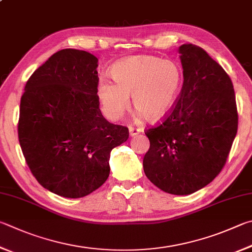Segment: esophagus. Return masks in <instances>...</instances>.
<instances>
[{
  "label": "esophagus",
  "instance_id": "esophagus-1",
  "mask_svg": "<svg viewBox=\"0 0 252 252\" xmlns=\"http://www.w3.org/2000/svg\"><path fill=\"white\" fill-rule=\"evenodd\" d=\"M129 132H130V136H135V135H138L139 133H141L142 130L141 129H136V127H133V126H130L129 127Z\"/></svg>",
  "mask_w": 252,
  "mask_h": 252
}]
</instances>
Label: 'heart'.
<instances>
[{
    "label": "heart",
    "mask_w": 252,
    "mask_h": 252,
    "mask_svg": "<svg viewBox=\"0 0 252 252\" xmlns=\"http://www.w3.org/2000/svg\"><path fill=\"white\" fill-rule=\"evenodd\" d=\"M113 81L101 79L97 95L104 114L119 120L130 106L136 117L150 122L165 119L176 102L182 87V71L175 63L149 55L123 58L111 68Z\"/></svg>",
    "instance_id": "b5f03b06"
}]
</instances>
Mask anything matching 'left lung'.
I'll return each instance as SVG.
<instances>
[{"instance_id": "8db88e82", "label": "left lung", "mask_w": 252, "mask_h": 252, "mask_svg": "<svg viewBox=\"0 0 252 252\" xmlns=\"http://www.w3.org/2000/svg\"><path fill=\"white\" fill-rule=\"evenodd\" d=\"M183 67L180 98L162 125L146 130V177L159 189L189 195L208 185L227 161L238 129L231 79L203 48H178Z\"/></svg>"}]
</instances>
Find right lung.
Here are the masks:
<instances>
[{
  "instance_id": "right-lung-1",
  "label": "right lung",
  "mask_w": 252,
  "mask_h": 252,
  "mask_svg": "<svg viewBox=\"0 0 252 252\" xmlns=\"http://www.w3.org/2000/svg\"><path fill=\"white\" fill-rule=\"evenodd\" d=\"M98 58L79 49L52 55L27 80L18 141L44 189L67 198L98 189L110 174L111 150L129 129L107 121L97 95Z\"/></svg>"
}]
</instances>
